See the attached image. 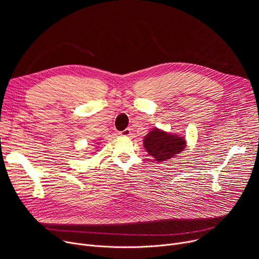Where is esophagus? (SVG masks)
Returning a JSON list of instances; mask_svg holds the SVG:
<instances>
[{
  "label": "esophagus",
  "instance_id": "1",
  "mask_svg": "<svg viewBox=\"0 0 259 259\" xmlns=\"http://www.w3.org/2000/svg\"><path fill=\"white\" fill-rule=\"evenodd\" d=\"M130 134H131V130L129 128H127V129L119 132V135H121V137H129Z\"/></svg>",
  "mask_w": 259,
  "mask_h": 259
}]
</instances>
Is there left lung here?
<instances>
[{"label":"left lung","mask_w":259,"mask_h":259,"mask_svg":"<svg viewBox=\"0 0 259 259\" xmlns=\"http://www.w3.org/2000/svg\"><path fill=\"white\" fill-rule=\"evenodd\" d=\"M144 147L149 155L161 162L181 153L186 147V141L180 135L170 134L155 128L145 137Z\"/></svg>","instance_id":"obj_1"}]
</instances>
